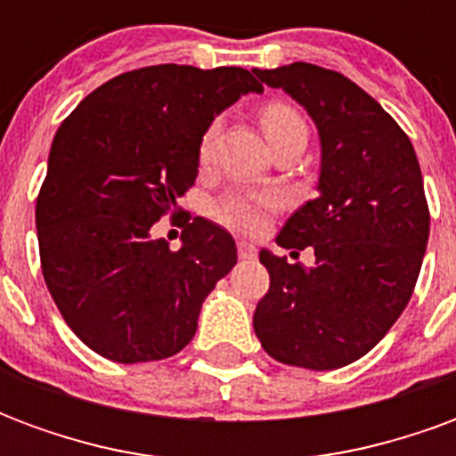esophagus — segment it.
I'll use <instances>...</instances> for the list:
<instances>
[{"instance_id": "34e87169", "label": "esophagus", "mask_w": 456, "mask_h": 456, "mask_svg": "<svg viewBox=\"0 0 456 456\" xmlns=\"http://www.w3.org/2000/svg\"><path fill=\"white\" fill-rule=\"evenodd\" d=\"M237 248H239V258H254V256H256V247H254L251 241H247V239L237 241Z\"/></svg>"}]
</instances>
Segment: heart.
Wrapping results in <instances>:
<instances>
[{"mask_svg":"<svg viewBox=\"0 0 456 456\" xmlns=\"http://www.w3.org/2000/svg\"><path fill=\"white\" fill-rule=\"evenodd\" d=\"M261 124L266 131L268 141L273 143L281 136H286L290 131L305 129V121L303 117L288 107L283 102H271L264 107L261 112ZM217 124H209L202 139H200V160H208L215 149V139H217ZM278 198L271 192H244V190H234L227 192L224 198H219L217 202H212V217L217 219L219 224H224L229 229H237V232H258V229L266 224L268 215L276 209Z\"/></svg>","mask_w":456,"mask_h":456,"instance_id":"heart-1","label":"heart"}]
</instances>
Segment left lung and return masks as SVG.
Masks as SVG:
<instances>
[{
	"label": "left lung",
	"mask_w": 456,
	"mask_h": 456,
	"mask_svg": "<svg viewBox=\"0 0 456 456\" xmlns=\"http://www.w3.org/2000/svg\"><path fill=\"white\" fill-rule=\"evenodd\" d=\"M254 73L290 94L320 136L317 198L276 237L293 256L313 247L315 266L261 248L271 288L254 332L276 362L330 371L371 352L411 300L430 237L420 163L391 114L342 73L313 63Z\"/></svg>",
	"instance_id": "1"
}]
</instances>
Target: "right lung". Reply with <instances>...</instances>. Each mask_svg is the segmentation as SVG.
Returning <instances> with one entry per match:
<instances>
[{
    "label": "right lung",
    "instance_id": "add662e5",
    "mask_svg": "<svg viewBox=\"0 0 456 456\" xmlns=\"http://www.w3.org/2000/svg\"><path fill=\"white\" fill-rule=\"evenodd\" d=\"M244 68L151 65L117 75L55 131L36 202L45 286L93 352L159 362L195 337L205 297L237 264L227 229L183 222V247L151 237L198 178L200 139L241 94Z\"/></svg>",
    "mask_w": 456,
    "mask_h": 456
}]
</instances>
